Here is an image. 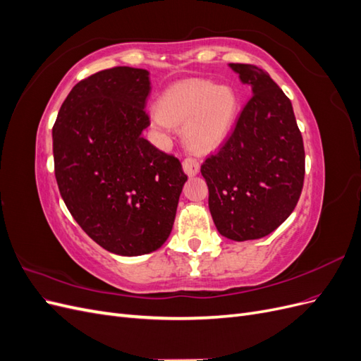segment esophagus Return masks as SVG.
<instances>
[{
    "instance_id": "1",
    "label": "esophagus",
    "mask_w": 361,
    "mask_h": 361,
    "mask_svg": "<svg viewBox=\"0 0 361 361\" xmlns=\"http://www.w3.org/2000/svg\"><path fill=\"white\" fill-rule=\"evenodd\" d=\"M182 167H183V171L188 174V176H195L200 171V164L197 159L194 158H187L183 162H182Z\"/></svg>"
}]
</instances>
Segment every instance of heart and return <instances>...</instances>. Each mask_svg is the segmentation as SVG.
I'll list each match as a JSON object with an SVG mask.
<instances>
[{"instance_id":"heart-1","label":"heart","mask_w":361,"mask_h":361,"mask_svg":"<svg viewBox=\"0 0 361 361\" xmlns=\"http://www.w3.org/2000/svg\"><path fill=\"white\" fill-rule=\"evenodd\" d=\"M238 111L232 87L211 81L191 80L170 87L159 97L157 125L185 123L183 143L195 154L220 147L231 134Z\"/></svg>"}]
</instances>
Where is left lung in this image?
Segmentation results:
<instances>
[{
	"label": "left lung",
	"instance_id": "left-lung-1",
	"mask_svg": "<svg viewBox=\"0 0 361 361\" xmlns=\"http://www.w3.org/2000/svg\"><path fill=\"white\" fill-rule=\"evenodd\" d=\"M251 99L232 137L202 166L216 231L232 241L274 232L298 203L304 182V145L289 97L253 64H228Z\"/></svg>",
	"mask_w": 361,
	"mask_h": 361
}]
</instances>
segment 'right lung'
<instances>
[{"label": "right lung", "mask_w": 361, "mask_h": 361, "mask_svg": "<svg viewBox=\"0 0 361 361\" xmlns=\"http://www.w3.org/2000/svg\"><path fill=\"white\" fill-rule=\"evenodd\" d=\"M149 90L146 69L101 71L73 87L52 128L64 203L96 244L118 256L164 245L188 179L178 158L143 137Z\"/></svg>", "instance_id": "1"}]
</instances>
